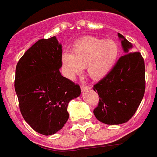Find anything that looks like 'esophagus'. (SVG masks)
<instances>
[{
  "label": "esophagus",
  "instance_id": "obj_1",
  "mask_svg": "<svg viewBox=\"0 0 157 157\" xmlns=\"http://www.w3.org/2000/svg\"><path fill=\"white\" fill-rule=\"evenodd\" d=\"M89 89H90V85H81V90H82V91L89 90Z\"/></svg>",
  "mask_w": 157,
  "mask_h": 157
}]
</instances>
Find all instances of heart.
<instances>
[{"label":"heart","instance_id":"b5f03b06","mask_svg":"<svg viewBox=\"0 0 157 157\" xmlns=\"http://www.w3.org/2000/svg\"><path fill=\"white\" fill-rule=\"evenodd\" d=\"M119 54V46L114 40L85 36L74 43L71 53L62 54V65L69 78H74L87 67L90 77L99 79L112 70Z\"/></svg>","mask_w":157,"mask_h":157}]
</instances>
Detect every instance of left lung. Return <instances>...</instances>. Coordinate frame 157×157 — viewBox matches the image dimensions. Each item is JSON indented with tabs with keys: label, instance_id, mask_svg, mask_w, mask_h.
<instances>
[{
	"label": "left lung",
	"instance_id": "1",
	"mask_svg": "<svg viewBox=\"0 0 157 157\" xmlns=\"http://www.w3.org/2000/svg\"><path fill=\"white\" fill-rule=\"evenodd\" d=\"M126 53L112 70L94 85L99 100L94 114L106 124H120L130 121L143 99L146 90L145 62L139 52H129L132 45L118 33Z\"/></svg>",
	"mask_w": 157,
	"mask_h": 157
}]
</instances>
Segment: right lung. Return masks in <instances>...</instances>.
Wrapping results in <instances>:
<instances>
[{
  "mask_svg": "<svg viewBox=\"0 0 157 157\" xmlns=\"http://www.w3.org/2000/svg\"><path fill=\"white\" fill-rule=\"evenodd\" d=\"M62 45L56 36L40 39L16 67L15 90L24 120L33 130L50 136L68 120L71 99L80 95L78 84L62 76Z\"/></svg>",
  "mask_w": 157,
  "mask_h": 157,
  "instance_id": "right-lung-1",
  "label": "right lung"
}]
</instances>
